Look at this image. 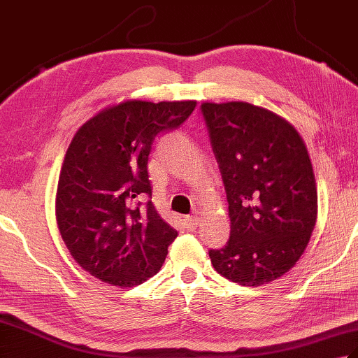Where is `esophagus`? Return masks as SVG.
I'll use <instances>...</instances> for the list:
<instances>
[{"instance_id":"esophagus-1","label":"esophagus","mask_w":358,"mask_h":358,"mask_svg":"<svg viewBox=\"0 0 358 358\" xmlns=\"http://www.w3.org/2000/svg\"><path fill=\"white\" fill-rule=\"evenodd\" d=\"M199 223H200V218L196 217V215H187V217H185V226L187 227V229H191V231L196 229V226H199Z\"/></svg>"}]
</instances>
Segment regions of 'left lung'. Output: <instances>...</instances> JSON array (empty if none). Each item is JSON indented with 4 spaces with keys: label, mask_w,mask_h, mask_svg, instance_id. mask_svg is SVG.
Returning <instances> with one entry per match:
<instances>
[{
    "label": "left lung",
    "mask_w": 358,
    "mask_h": 358,
    "mask_svg": "<svg viewBox=\"0 0 358 358\" xmlns=\"http://www.w3.org/2000/svg\"><path fill=\"white\" fill-rule=\"evenodd\" d=\"M229 203L231 238L212 266L241 286L285 275L317 223V185L306 144L283 117L246 101L201 104Z\"/></svg>",
    "instance_id": "1"
}]
</instances>
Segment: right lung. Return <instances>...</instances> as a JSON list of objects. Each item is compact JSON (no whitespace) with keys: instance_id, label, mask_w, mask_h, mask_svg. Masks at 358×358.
I'll list each match as a JSON object with an SVG mask.
<instances>
[{"instance_id":"add662e5","label":"right lung","mask_w":358,"mask_h":358,"mask_svg":"<svg viewBox=\"0 0 358 358\" xmlns=\"http://www.w3.org/2000/svg\"><path fill=\"white\" fill-rule=\"evenodd\" d=\"M195 100H126L89 118L67 148L59 172L55 215L73 260L90 275L132 287L162 269L177 231L152 201L149 154L164 131L191 115Z\"/></svg>"}]
</instances>
